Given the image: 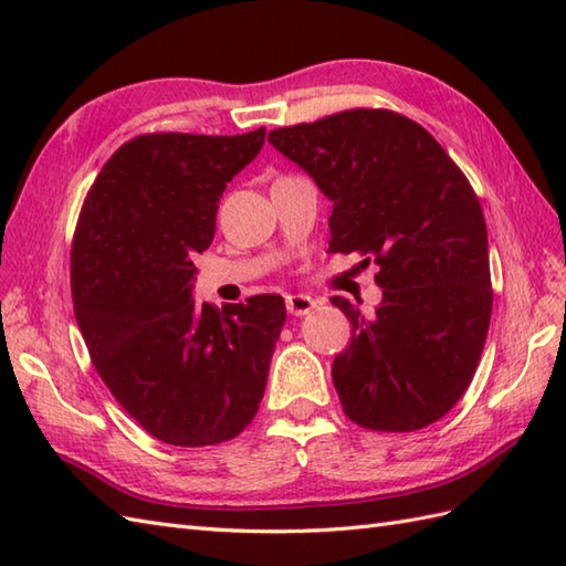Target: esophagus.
Returning a JSON list of instances; mask_svg holds the SVG:
<instances>
[{
  "mask_svg": "<svg viewBox=\"0 0 566 566\" xmlns=\"http://www.w3.org/2000/svg\"><path fill=\"white\" fill-rule=\"evenodd\" d=\"M316 308V298H311L308 294H290L286 296V311L292 316H306Z\"/></svg>",
  "mask_w": 566,
  "mask_h": 566,
  "instance_id": "esophagus-1",
  "label": "esophagus"
}]
</instances>
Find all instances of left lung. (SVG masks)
<instances>
[{"label": "left lung", "instance_id": "left-lung-1", "mask_svg": "<svg viewBox=\"0 0 566 566\" xmlns=\"http://www.w3.org/2000/svg\"><path fill=\"white\" fill-rule=\"evenodd\" d=\"M268 140L333 201L328 250L379 264L375 314L331 298L353 323L350 347L333 359L345 416L387 432L436 423L474 377L494 304L472 185L423 126L387 109L276 128Z\"/></svg>", "mask_w": 566, "mask_h": 566}]
</instances>
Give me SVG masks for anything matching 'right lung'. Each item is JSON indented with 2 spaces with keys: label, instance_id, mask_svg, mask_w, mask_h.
Segmentation results:
<instances>
[{
  "label": "right lung",
  "instance_id": "1",
  "mask_svg": "<svg viewBox=\"0 0 566 566\" xmlns=\"http://www.w3.org/2000/svg\"><path fill=\"white\" fill-rule=\"evenodd\" d=\"M243 136L148 134L94 179L72 240L75 318L102 381L153 438L203 448L255 418L286 321L284 298L197 304L195 255L213 240L226 185L258 158Z\"/></svg>",
  "mask_w": 566,
  "mask_h": 566
}]
</instances>
